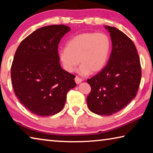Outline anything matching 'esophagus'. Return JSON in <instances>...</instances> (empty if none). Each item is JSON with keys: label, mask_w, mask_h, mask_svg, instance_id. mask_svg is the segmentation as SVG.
Listing matches in <instances>:
<instances>
[{"label": "esophagus", "mask_w": 153, "mask_h": 153, "mask_svg": "<svg viewBox=\"0 0 153 153\" xmlns=\"http://www.w3.org/2000/svg\"><path fill=\"white\" fill-rule=\"evenodd\" d=\"M74 80H75V82H76V84H79V83H81V82L83 81V79H81V78H79V77H78V76H76V77H75Z\"/></svg>", "instance_id": "1"}]
</instances>
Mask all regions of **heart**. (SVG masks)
<instances>
[{
  "mask_svg": "<svg viewBox=\"0 0 153 153\" xmlns=\"http://www.w3.org/2000/svg\"><path fill=\"white\" fill-rule=\"evenodd\" d=\"M111 51V42L107 34L87 32L69 39L66 47L59 51L58 57L68 72H74L81 62L78 72L81 76H86L104 68Z\"/></svg>",
  "mask_w": 153,
  "mask_h": 153,
  "instance_id": "heart-1",
  "label": "heart"
}]
</instances>
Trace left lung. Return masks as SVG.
I'll return each mask as SVG.
<instances>
[{
  "mask_svg": "<svg viewBox=\"0 0 153 153\" xmlns=\"http://www.w3.org/2000/svg\"><path fill=\"white\" fill-rule=\"evenodd\" d=\"M105 28L110 33L112 51L106 66L87 80L91 86L87 103L94 114L111 116L135 97L142 72L139 55L132 40L117 28Z\"/></svg>",
  "mask_w": 153,
  "mask_h": 153,
  "instance_id": "left-lung-1",
  "label": "left lung"
}]
</instances>
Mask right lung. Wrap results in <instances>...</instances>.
<instances>
[{
    "instance_id": "right-lung-1",
    "label": "right lung",
    "mask_w": 153,
    "mask_h": 153,
    "mask_svg": "<svg viewBox=\"0 0 153 153\" xmlns=\"http://www.w3.org/2000/svg\"><path fill=\"white\" fill-rule=\"evenodd\" d=\"M70 28L50 25L35 30L21 42L13 57L11 77L16 96L39 116H53L64 107L75 76L63 70L58 44Z\"/></svg>"
}]
</instances>
